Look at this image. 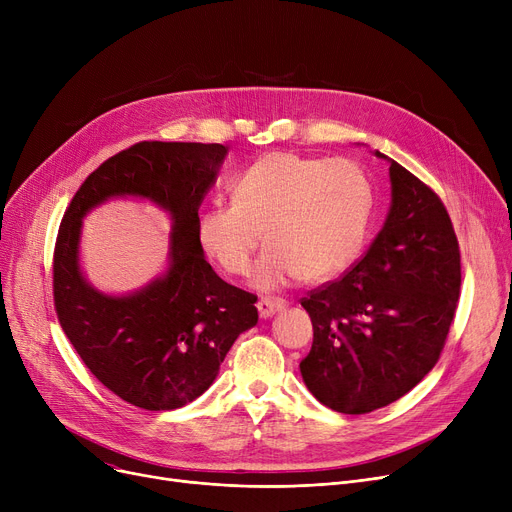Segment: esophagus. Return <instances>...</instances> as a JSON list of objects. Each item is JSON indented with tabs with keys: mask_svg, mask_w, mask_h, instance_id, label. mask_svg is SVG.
<instances>
[{
	"mask_svg": "<svg viewBox=\"0 0 512 512\" xmlns=\"http://www.w3.org/2000/svg\"><path fill=\"white\" fill-rule=\"evenodd\" d=\"M286 309V301L284 299H274V297H265V299H259L257 303V311L263 319L276 315L278 311H284Z\"/></svg>",
	"mask_w": 512,
	"mask_h": 512,
	"instance_id": "obj_1",
	"label": "esophagus"
}]
</instances>
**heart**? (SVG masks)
I'll use <instances>...</instances> for the list:
<instances>
[{
    "label": "heart",
    "instance_id": "1",
    "mask_svg": "<svg viewBox=\"0 0 512 512\" xmlns=\"http://www.w3.org/2000/svg\"><path fill=\"white\" fill-rule=\"evenodd\" d=\"M234 201L203 211V249L232 276H245L265 238L253 282L272 290L297 278L324 282L351 265L367 236L373 193L351 159L278 151L232 184Z\"/></svg>",
    "mask_w": 512,
    "mask_h": 512
}]
</instances>
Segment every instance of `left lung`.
Wrapping results in <instances>:
<instances>
[{
  "instance_id": "8db88e82",
  "label": "left lung",
  "mask_w": 512,
  "mask_h": 512,
  "mask_svg": "<svg viewBox=\"0 0 512 512\" xmlns=\"http://www.w3.org/2000/svg\"><path fill=\"white\" fill-rule=\"evenodd\" d=\"M388 161L384 228L340 280L301 299L313 324L301 375L321 405L344 415L390 405L434 369L461 294L459 240L444 203Z\"/></svg>"
}]
</instances>
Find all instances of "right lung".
<instances>
[{"mask_svg": "<svg viewBox=\"0 0 512 512\" xmlns=\"http://www.w3.org/2000/svg\"><path fill=\"white\" fill-rule=\"evenodd\" d=\"M228 153L220 143L132 145L89 174L53 251V305L95 378L130 405L172 411L201 396L230 346L257 324V297L224 282L203 257L199 207ZM112 196L151 198L171 213V267L137 293L110 298L79 272L84 215Z\"/></svg>", "mask_w": 512, "mask_h": 512, "instance_id": "1", "label": "right lung"}]
</instances>
